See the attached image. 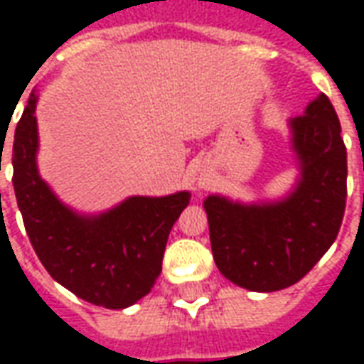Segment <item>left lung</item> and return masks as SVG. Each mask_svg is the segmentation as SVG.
<instances>
[{
	"instance_id": "obj_1",
	"label": "left lung",
	"mask_w": 364,
	"mask_h": 364,
	"mask_svg": "<svg viewBox=\"0 0 364 364\" xmlns=\"http://www.w3.org/2000/svg\"><path fill=\"white\" fill-rule=\"evenodd\" d=\"M302 179L277 205H234L208 197L210 245L216 267L237 287L273 292L298 282L339 234L347 200V150L341 124L321 93L290 120Z\"/></svg>"
}]
</instances>
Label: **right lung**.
<instances>
[{"label":"right lung","mask_w":364,"mask_h":364,"mask_svg":"<svg viewBox=\"0 0 364 364\" xmlns=\"http://www.w3.org/2000/svg\"><path fill=\"white\" fill-rule=\"evenodd\" d=\"M36 95L31 93L13 138V189L33 250L54 281L91 304L120 310L146 296L189 193L132 197L99 218L60 203L36 171Z\"/></svg>","instance_id":"add662e5"}]
</instances>
